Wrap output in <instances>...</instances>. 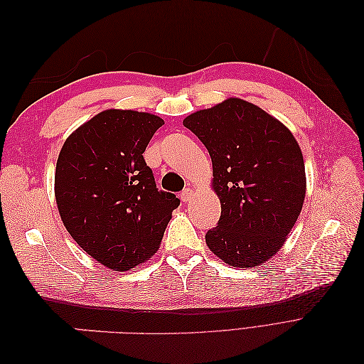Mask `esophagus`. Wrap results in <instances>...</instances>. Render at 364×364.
Listing matches in <instances>:
<instances>
[{"instance_id":"1","label":"esophagus","mask_w":364,"mask_h":364,"mask_svg":"<svg viewBox=\"0 0 364 364\" xmlns=\"http://www.w3.org/2000/svg\"><path fill=\"white\" fill-rule=\"evenodd\" d=\"M191 196H193V190L191 188H185L182 193H181V200L182 202H190L191 200Z\"/></svg>"}]
</instances>
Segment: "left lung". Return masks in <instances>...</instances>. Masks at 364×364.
Listing matches in <instances>:
<instances>
[{
  "mask_svg": "<svg viewBox=\"0 0 364 364\" xmlns=\"http://www.w3.org/2000/svg\"><path fill=\"white\" fill-rule=\"evenodd\" d=\"M208 149L222 215L206 245L229 266L246 269L277 253L305 199L299 144L277 118L241 98H228L183 119Z\"/></svg>",
  "mask_w": 364,
  "mask_h": 364,
  "instance_id": "obj_1",
  "label": "left lung"
}]
</instances>
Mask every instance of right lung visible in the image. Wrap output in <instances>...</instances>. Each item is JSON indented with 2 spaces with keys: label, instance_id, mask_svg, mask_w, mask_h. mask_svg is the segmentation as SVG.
<instances>
[{
  "label": "right lung",
  "instance_id": "right-lung-1",
  "mask_svg": "<svg viewBox=\"0 0 364 364\" xmlns=\"http://www.w3.org/2000/svg\"><path fill=\"white\" fill-rule=\"evenodd\" d=\"M164 119L109 109L80 126L59 153L54 193L62 222L87 255L112 270L144 262L181 200L156 188L142 153Z\"/></svg>",
  "mask_w": 364,
  "mask_h": 364
}]
</instances>
